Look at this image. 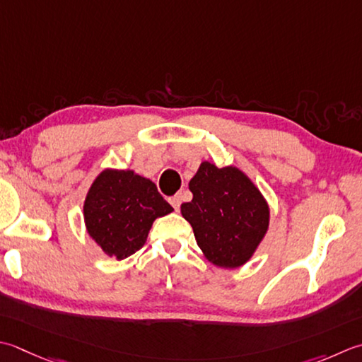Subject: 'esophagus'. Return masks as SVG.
Returning <instances> with one entry per match:
<instances>
[{"instance_id": "34e87169", "label": "esophagus", "mask_w": 362, "mask_h": 362, "mask_svg": "<svg viewBox=\"0 0 362 362\" xmlns=\"http://www.w3.org/2000/svg\"><path fill=\"white\" fill-rule=\"evenodd\" d=\"M169 204L173 205V209H174L175 211H179V210H180V204H182V196H180V194L171 196V197H169Z\"/></svg>"}]
</instances>
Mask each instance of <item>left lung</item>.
Wrapping results in <instances>:
<instances>
[{
	"mask_svg": "<svg viewBox=\"0 0 362 362\" xmlns=\"http://www.w3.org/2000/svg\"><path fill=\"white\" fill-rule=\"evenodd\" d=\"M191 202L182 215L193 228L197 246L218 267L237 268L250 260L268 229V205L240 171L204 161L189 180Z\"/></svg>",
	"mask_w": 362,
	"mask_h": 362,
	"instance_id": "left-lung-1",
	"label": "left lung"
}]
</instances>
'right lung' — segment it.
I'll return each instance as SVG.
<instances>
[{"label": "right lung", "mask_w": 362, "mask_h": 362, "mask_svg": "<svg viewBox=\"0 0 362 362\" xmlns=\"http://www.w3.org/2000/svg\"><path fill=\"white\" fill-rule=\"evenodd\" d=\"M171 211L155 183L133 171L106 169L92 183L84 201L89 235L119 260L141 250L153 219Z\"/></svg>", "instance_id": "right-lung-1"}]
</instances>
